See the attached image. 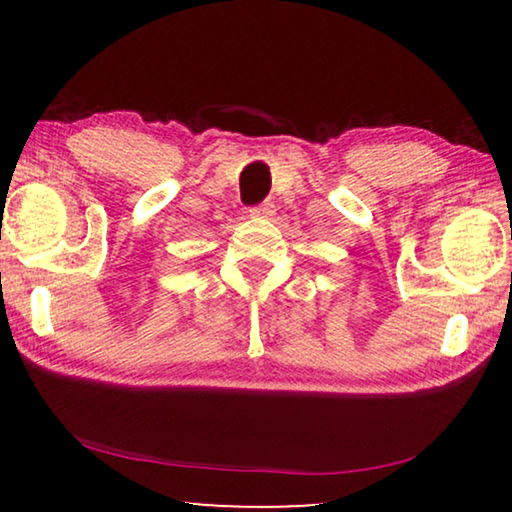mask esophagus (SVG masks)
<instances>
[{
	"mask_svg": "<svg viewBox=\"0 0 512 512\" xmlns=\"http://www.w3.org/2000/svg\"><path fill=\"white\" fill-rule=\"evenodd\" d=\"M250 214L253 216H273L275 214V205L271 201H264L255 207H250Z\"/></svg>",
	"mask_w": 512,
	"mask_h": 512,
	"instance_id": "esophagus-1",
	"label": "esophagus"
}]
</instances>
